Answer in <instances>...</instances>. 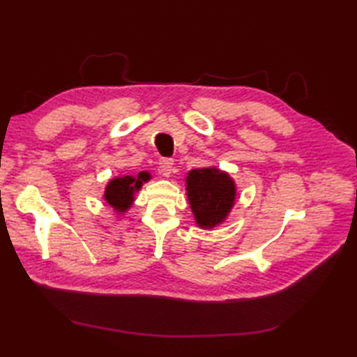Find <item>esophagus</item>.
<instances>
[{
  "instance_id": "1",
  "label": "esophagus",
  "mask_w": 357,
  "mask_h": 357,
  "mask_svg": "<svg viewBox=\"0 0 357 357\" xmlns=\"http://www.w3.org/2000/svg\"><path fill=\"white\" fill-rule=\"evenodd\" d=\"M172 170H173V159H170V158H162L161 161H159L158 172L161 173L162 176H170Z\"/></svg>"
}]
</instances>
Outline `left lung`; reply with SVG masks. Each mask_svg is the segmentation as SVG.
Masks as SVG:
<instances>
[{
  "instance_id": "left-lung-1",
  "label": "left lung",
  "mask_w": 357,
  "mask_h": 357,
  "mask_svg": "<svg viewBox=\"0 0 357 357\" xmlns=\"http://www.w3.org/2000/svg\"><path fill=\"white\" fill-rule=\"evenodd\" d=\"M187 196L196 222L202 229H211L229 215L236 187L229 174L215 167L195 169L187 176Z\"/></svg>"
}]
</instances>
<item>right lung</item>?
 Wrapping results in <instances>:
<instances>
[{"instance_id":"obj_1","label":"right lung","mask_w":357,"mask_h":357,"mask_svg":"<svg viewBox=\"0 0 357 357\" xmlns=\"http://www.w3.org/2000/svg\"><path fill=\"white\" fill-rule=\"evenodd\" d=\"M150 179L147 172H141L138 176H123L115 178L105 187L104 199L107 204L115 208L118 213H123L128 207L132 206L135 199V193L139 190L142 183H147Z\"/></svg>"}]
</instances>
